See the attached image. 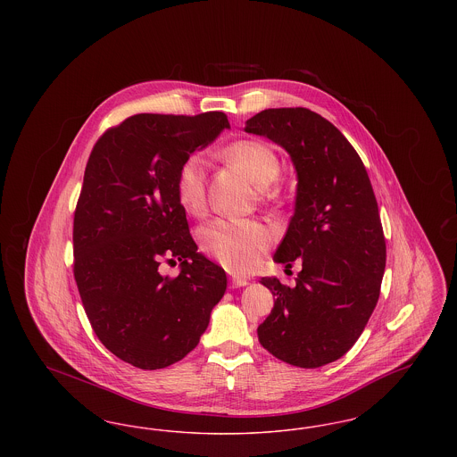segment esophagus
Wrapping results in <instances>:
<instances>
[{"instance_id": "obj_1", "label": "esophagus", "mask_w": 457, "mask_h": 457, "mask_svg": "<svg viewBox=\"0 0 457 457\" xmlns=\"http://www.w3.org/2000/svg\"><path fill=\"white\" fill-rule=\"evenodd\" d=\"M229 284H231V287H243V286L248 284V281L245 278H239V276H231Z\"/></svg>"}]
</instances>
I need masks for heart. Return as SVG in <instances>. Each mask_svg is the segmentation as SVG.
<instances>
[{"mask_svg": "<svg viewBox=\"0 0 457 457\" xmlns=\"http://www.w3.org/2000/svg\"><path fill=\"white\" fill-rule=\"evenodd\" d=\"M222 157L237 164L259 188L269 187L281 173L276 151L257 138H241L222 149ZM176 196L181 207L198 216L207 205V166L202 155H190L176 176ZM202 248L228 270L245 274L257 267L262 253L272 243V231L255 219L209 220L200 228Z\"/></svg>", "mask_w": 457, "mask_h": 457, "instance_id": "obj_1", "label": "heart"}]
</instances>
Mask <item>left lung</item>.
<instances>
[{"instance_id":"left-lung-1","label":"left lung","mask_w":457,"mask_h":457,"mask_svg":"<svg viewBox=\"0 0 457 457\" xmlns=\"http://www.w3.org/2000/svg\"><path fill=\"white\" fill-rule=\"evenodd\" d=\"M245 131L284 147L298 190L274 261L302 270L289 287L262 278L276 296L257 334L284 363L319 369L345 356L361 336L380 296L386 238L369 173L348 138L306 108L263 109Z\"/></svg>"}]
</instances>
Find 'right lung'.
Segmentation results:
<instances>
[{
  "label": "right lung",
  "mask_w": 457,
  "mask_h": 457,
  "mask_svg": "<svg viewBox=\"0 0 457 457\" xmlns=\"http://www.w3.org/2000/svg\"><path fill=\"white\" fill-rule=\"evenodd\" d=\"M229 129L228 116L142 112L104 131L88 157L73 218V276L96 336L142 370L185 358L226 291L196 252L176 196L179 166ZM182 262L174 278L162 261Z\"/></svg>",
  "instance_id": "obj_1"
}]
</instances>
